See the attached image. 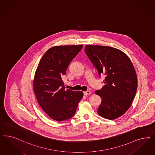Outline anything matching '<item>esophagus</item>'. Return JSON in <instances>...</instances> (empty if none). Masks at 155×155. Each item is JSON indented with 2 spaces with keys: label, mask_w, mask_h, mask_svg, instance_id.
Masks as SVG:
<instances>
[{
  "label": "esophagus",
  "mask_w": 155,
  "mask_h": 155,
  "mask_svg": "<svg viewBox=\"0 0 155 155\" xmlns=\"http://www.w3.org/2000/svg\"><path fill=\"white\" fill-rule=\"evenodd\" d=\"M90 94H91V91H87L84 92V96H87V95H89Z\"/></svg>",
  "instance_id": "esophagus-1"
}]
</instances>
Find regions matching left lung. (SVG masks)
Returning <instances> with one entry per match:
<instances>
[{"mask_svg": "<svg viewBox=\"0 0 155 155\" xmlns=\"http://www.w3.org/2000/svg\"><path fill=\"white\" fill-rule=\"evenodd\" d=\"M84 50L100 78L105 76V85L95 91L102 99L97 113L105 119H116L129 109L136 93L134 65L127 55L111 47L87 45Z\"/></svg>", "mask_w": 155, "mask_h": 155, "instance_id": "left-lung-1", "label": "left lung"}]
</instances>
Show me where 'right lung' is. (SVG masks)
<instances>
[{
  "label": "right lung",
  "mask_w": 155,
  "mask_h": 155,
  "mask_svg": "<svg viewBox=\"0 0 155 155\" xmlns=\"http://www.w3.org/2000/svg\"><path fill=\"white\" fill-rule=\"evenodd\" d=\"M83 45L55 46L46 51L35 72L34 91L41 108L51 119L68 120L75 115L82 91L65 90L61 77Z\"/></svg>",
  "instance_id": "obj_1"
}]
</instances>
